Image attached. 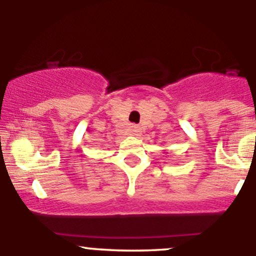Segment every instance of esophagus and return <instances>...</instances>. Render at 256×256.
Listing matches in <instances>:
<instances>
[{
  "mask_svg": "<svg viewBox=\"0 0 256 256\" xmlns=\"http://www.w3.org/2000/svg\"><path fill=\"white\" fill-rule=\"evenodd\" d=\"M140 132H141L140 126H138V125H131L130 126V134H131V135H138Z\"/></svg>",
  "mask_w": 256,
  "mask_h": 256,
  "instance_id": "obj_1",
  "label": "esophagus"
}]
</instances>
